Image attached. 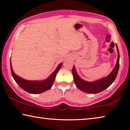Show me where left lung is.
Segmentation results:
<instances>
[{
	"instance_id": "1",
	"label": "left lung",
	"mask_w": 130,
	"mask_h": 130,
	"mask_svg": "<svg viewBox=\"0 0 130 130\" xmlns=\"http://www.w3.org/2000/svg\"><path fill=\"white\" fill-rule=\"evenodd\" d=\"M116 49L118 52V58L115 67L107 76L103 77L100 80H96L92 82L85 81L81 78L77 73L75 67L73 65L72 69V74L73 76L74 83L76 84L77 88L81 91L86 92L88 93H98L104 91L109 87L113 82L115 81L118 73L119 68V52L117 45L116 44Z\"/></svg>"
}]
</instances>
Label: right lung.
<instances>
[{
	"label": "right lung",
	"mask_w": 130,
	"mask_h": 130,
	"mask_svg": "<svg viewBox=\"0 0 130 130\" xmlns=\"http://www.w3.org/2000/svg\"><path fill=\"white\" fill-rule=\"evenodd\" d=\"M62 63H60L56 68V69L50 74L49 77H47L45 80L41 81H31L23 79L21 77L17 76L14 73L13 71L11 62L10 60L11 71L12 76L15 82L24 91L31 94L41 93L51 88L53 85L57 74L62 67Z\"/></svg>",
	"instance_id": "obj_1"
}]
</instances>
